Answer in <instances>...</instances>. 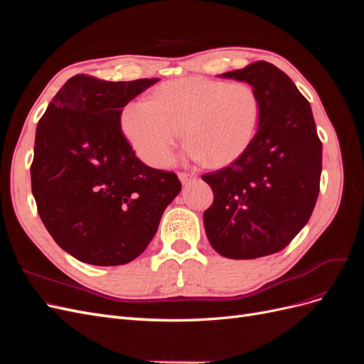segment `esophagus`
<instances>
[{
	"mask_svg": "<svg viewBox=\"0 0 364 364\" xmlns=\"http://www.w3.org/2000/svg\"><path fill=\"white\" fill-rule=\"evenodd\" d=\"M179 179H181L182 185H188L190 182L196 181V174H193V173H179Z\"/></svg>",
	"mask_w": 364,
	"mask_h": 364,
	"instance_id": "esophagus-1",
	"label": "esophagus"
}]
</instances>
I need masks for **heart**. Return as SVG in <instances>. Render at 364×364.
I'll use <instances>...</instances> for the list:
<instances>
[{"instance_id": "1", "label": "heart", "mask_w": 364, "mask_h": 364, "mask_svg": "<svg viewBox=\"0 0 364 364\" xmlns=\"http://www.w3.org/2000/svg\"><path fill=\"white\" fill-rule=\"evenodd\" d=\"M259 117V95L252 85L185 77L158 87L150 100L129 102L119 127L132 150L151 167H167L182 135L191 159L222 167L250 147Z\"/></svg>"}]
</instances>
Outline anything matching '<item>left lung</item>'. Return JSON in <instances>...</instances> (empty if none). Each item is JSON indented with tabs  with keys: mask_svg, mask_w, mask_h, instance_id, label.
Segmentation results:
<instances>
[{
	"mask_svg": "<svg viewBox=\"0 0 364 364\" xmlns=\"http://www.w3.org/2000/svg\"><path fill=\"white\" fill-rule=\"evenodd\" d=\"M255 87V139L229 167L203 174L214 202L203 213L211 246L230 259L272 255L311 217L322 173V142L311 106L290 77L269 62L220 74Z\"/></svg>",
	"mask_w": 364,
	"mask_h": 364,
	"instance_id": "1",
	"label": "left lung"
}]
</instances>
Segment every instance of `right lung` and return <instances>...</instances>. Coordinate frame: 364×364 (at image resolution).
Returning a JSON list of instances; mask_svg holds the SVG:
<instances>
[{
	"instance_id": "right-lung-1",
	"label": "right lung",
	"mask_w": 364,
	"mask_h": 364,
	"mask_svg": "<svg viewBox=\"0 0 364 364\" xmlns=\"http://www.w3.org/2000/svg\"><path fill=\"white\" fill-rule=\"evenodd\" d=\"M158 80L74 75L39 119L31 193L53 240L82 262L134 261L181 193L178 176L141 162L119 127L123 107Z\"/></svg>"
}]
</instances>
